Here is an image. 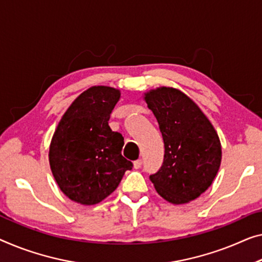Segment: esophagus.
<instances>
[{
    "label": "esophagus",
    "instance_id": "esophagus-1",
    "mask_svg": "<svg viewBox=\"0 0 262 262\" xmlns=\"http://www.w3.org/2000/svg\"><path fill=\"white\" fill-rule=\"evenodd\" d=\"M133 166H134L135 169L141 168V166H142V160H136V161H134V163H133Z\"/></svg>",
    "mask_w": 262,
    "mask_h": 262
}]
</instances>
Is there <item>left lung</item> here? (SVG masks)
Wrapping results in <instances>:
<instances>
[{"instance_id": "left-lung-1", "label": "left lung", "mask_w": 262, "mask_h": 262, "mask_svg": "<svg viewBox=\"0 0 262 262\" xmlns=\"http://www.w3.org/2000/svg\"><path fill=\"white\" fill-rule=\"evenodd\" d=\"M158 120L165 158L150 175L156 192L173 205H183L205 193L221 165V142L212 122L180 89L158 87L143 94Z\"/></svg>"}]
</instances>
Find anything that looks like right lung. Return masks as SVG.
I'll use <instances>...</instances> for the list:
<instances>
[{
  "label": "right lung",
  "mask_w": 262,
  "mask_h": 262,
  "mask_svg": "<svg viewBox=\"0 0 262 262\" xmlns=\"http://www.w3.org/2000/svg\"><path fill=\"white\" fill-rule=\"evenodd\" d=\"M120 89L93 85L81 93L58 122L49 144V165L61 192L92 206L118 188L133 163L121 154L123 138L108 126Z\"/></svg>",
  "instance_id": "1"
}]
</instances>
